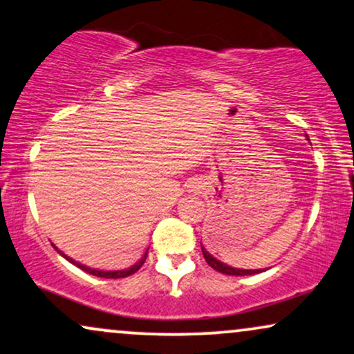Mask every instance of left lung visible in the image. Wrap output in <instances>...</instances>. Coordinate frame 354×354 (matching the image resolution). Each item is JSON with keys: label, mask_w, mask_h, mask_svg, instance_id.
Returning a JSON list of instances; mask_svg holds the SVG:
<instances>
[{"label": "left lung", "mask_w": 354, "mask_h": 354, "mask_svg": "<svg viewBox=\"0 0 354 354\" xmlns=\"http://www.w3.org/2000/svg\"><path fill=\"white\" fill-rule=\"evenodd\" d=\"M201 249H203V255H204V259H206V262L209 263L212 269L221 272V274H225V275H254V274H259V272H263V270H261V269H257V270L234 269V267L225 266V263L218 261V259H216V257H212V255H211L209 252H207V250L204 249L203 245H201Z\"/></svg>", "instance_id": "8db88e82"}]
</instances>
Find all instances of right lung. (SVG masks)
Returning a JSON list of instances; mask_svg holds the SVG:
<instances>
[{
  "instance_id": "obj_1",
  "label": "right lung",
  "mask_w": 354,
  "mask_h": 354,
  "mask_svg": "<svg viewBox=\"0 0 354 354\" xmlns=\"http://www.w3.org/2000/svg\"><path fill=\"white\" fill-rule=\"evenodd\" d=\"M59 254L62 255L64 259H67V261H69L71 263H74V266H77L79 269H82L84 272H87V274H92V275H95V277H104V279H123V277H129V275H131V274H135L136 270L140 269V267L143 266L145 263V261H147V255H148V250L147 252H145V255L142 259H140L138 262L135 263V266H131L130 269H123V270H97V269H91V267H85V266H82V263H79V262H75L74 259H71V257H67L66 254H62L61 250H57Z\"/></svg>"
}]
</instances>
